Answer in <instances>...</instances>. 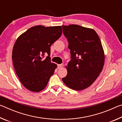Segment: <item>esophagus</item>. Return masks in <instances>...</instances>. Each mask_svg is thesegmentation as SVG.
Segmentation results:
<instances>
[{
	"instance_id": "34e87169",
	"label": "esophagus",
	"mask_w": 122,
	"mask_h": 122,
	"mask_svg": "<svg viewBox=\"0 0 122 122\" xmlns=\"http://www.w3.org/2000/svg\"><path fill=\"white\" fill-rule=\"evenodd\" d=\"M63 66V64H60V65H57V67H58L59 69H60V68H62Z\"/></svg>"
}]
</instances>
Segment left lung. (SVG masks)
Listing matches in <instances>:
<instances>
[{"label": "left lung", "mask_w": 122, "mask_h": 122, "mask_svg": "<svg viewBox=\"0 0 122 122\" xmlns=\"http://www.w3.org/2000/svg\"><path fill=\"white\" fill-rule=\"evenodd\" d=\"M62 27L71 54L66 67L67 75L62 80L72 89H84L94 83L102 71L104 53L101 41L92 29L77 25Z\"/></svg>", "instance_id": "1"}]
</instances>
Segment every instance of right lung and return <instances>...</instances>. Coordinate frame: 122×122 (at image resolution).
I'll list each match as a JSON object with an SVG mask.
<instances>
[{
    "mask_svg": "<svg viewBox=\"0 0 122 122\" xmlns=\"http://www.w3.org/2000/svg\"><path fill=\"white\" fill-rule=\"evenodd\" d=\"M61 34V26L39 25L29 28L16 40L12 51L13 66L20 82L28 90L39 92L47 86L57 67L51 62V46Z\"/></svg>",
    "mask_w": 122,
    "mask_h": 122,
    "instance_id": "obj_1",
    "label": "right lung"
}]
</instances>
